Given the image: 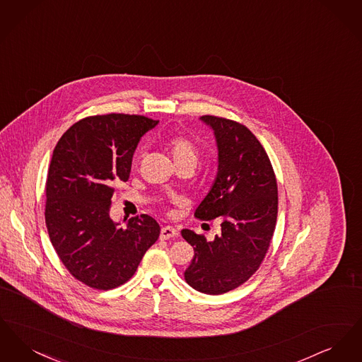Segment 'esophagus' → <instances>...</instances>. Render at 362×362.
<instances>
[{
    "mask_svg": "<svg viewBox=\"0 0 362 362\" xmlns=\"http://www.w3.org/2000/svg\"><path fill=\"white\" fill-rule=\"evenodd\" d=\"M179 235V232L173 228V226H164L161 228V232H160V239L161 240H168V239H173L176 238Z\"/></svg>",
    "mask_w": 362,
    "mask_h": 362,
    "instance_id": "esophagus-1",
    "label": "esophagus"
}]
</instances>
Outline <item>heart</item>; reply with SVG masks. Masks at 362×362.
Instances as JSON below:
<instances>
[{"instance_id":"b5f03b06","label":"heart","mask_w":362,"mask_h":362,"mask_svg":"<svg viewBox=\"0 0 362 362\" xmlns=\"http://www.w3.org/2000/svg\"><path fill=\"white\" fill-rule=\"evenodd\" d=\"M168 152L173 163H192L197 164L199 152L198 148L186 137H173L168 141Z\"/></svg>"}]
</instances>
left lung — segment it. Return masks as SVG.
<instances>
[{
    "label": "left lung",
    "mask_w": 362,
    "mask_h": 362,
    "mask_svg": "<svg viewBox=\"0 0 362 362\" xmlns=\"http://www.w3.org/2000/svg\"><path fill=\"white\" fill-rule=\"evenodd\" d=\"M218 151L216 179L195 210L202 220H221L214 240L183 229L194 247L185 279L206 294L229 292L258 270L274 233L278 213L276 175L258 138L245 126L205 115Z\"/></svg>",
    "instance_id": "8db88e82"
}]
</instances>
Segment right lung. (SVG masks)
I'll return each instance as SVG.
<instances>
[{"label": "right lung", "instance_id": "add662e5", "mask_svg": "<svg viewBox=\"0 0 362 362\" xmlns=\"http://www.w3.org/2000/svg\"><path fill=\"white\" fill-rule=\"evenodd\" d=\"M158 122L108 114L74 123L52 152L46 182V225L70 274L93 289L129 281L160 235L148 214L126 226L110 217L114 186L127 182L141 137Z\"/></svg>", "mask_w": 362, "mask_h": 362}]
</instances>
